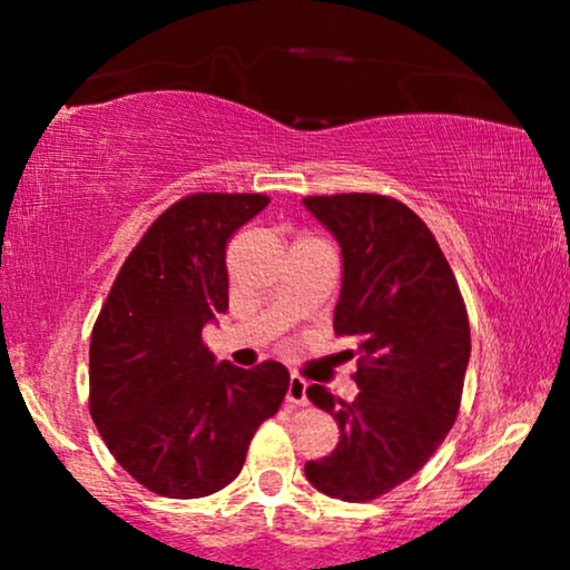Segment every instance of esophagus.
Instances as JSON below:
<instances>
[{
  "instance_id": "1",
  "label": "esophagus",
  "mask_w": 570,
  "mask_h": 570,
  "mask_svg": "<svg viewBox=\"0 0 570 570\" xmlns=\"http://www.w3.org/2000/svg\"><path fill=\"white\" fill-rule=\"evenodd\" d=\"M306 379L293 373L291 376V386H287V404H306Z\"/></svg>"
}]
</instances>
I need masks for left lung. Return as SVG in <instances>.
I'll list each match as a JSON object with an SVG mask.
<instances>
[{
	"instance_id": "left-lung-1",
	"label": "left lung",
	"mask_w": 570,
	"mask_h": 570,
	"mask_svg": "<svg viewBox=\"0 0 570 570\" xmlns=\"http://www.w3.org/2000/svg\"><path fill=\"white\" fill-rule=\"evenodd\" d=\"M342 248L334 334L353 337V402L311 384L306 396L340 425L330 456L306 464L322 493L365 503L410 480L454 425L470 363V318L439 240L384 194L303 199Z\"/></svg>"
}]
</instances>
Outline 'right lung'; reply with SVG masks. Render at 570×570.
I'll return each instance as SVG.
<instances>
[{
  "instance_id": "obj_1",
  "label": "right lung",
  "mask_w": 570,
  "mask_h": 570,
  "mask_svg": "<svg viewBox=\"0 0 570 570\" xmlns=\"http://www.w3.org/2000/svg\"><path fill=\"white\" fill-rule=\"evenodd\" d=\"M264 194L197 191L155 220L116 275L90 337V417L116 462L153 493L205 498L238 478L291 373L236 368L202 342L228 311L225 246Z\"/></svg>"
}]
</instances>
